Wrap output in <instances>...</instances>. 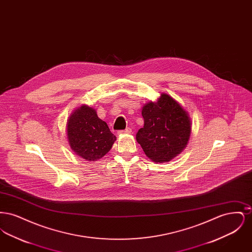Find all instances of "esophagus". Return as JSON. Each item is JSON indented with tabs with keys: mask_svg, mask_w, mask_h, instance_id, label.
Returning a JSON list of instances; mask_svg holds the SVG:
<instances>
[{
	"mask_svg": "<svg viewBox=\"0 0 252 252\" xmlns=\"http://www.w3.org/2000/svg\"><path fill=\"white\" fill-rule=\"evenodd\" d=\"M131 133V128L129 127H126L125 130H121L118 132V134H130Z\"/></svg>",
	"mask_w": 252,
	"mask_h": 252,
	"instance_id": "34e87169",
	"label": "esophagus"
}]
</instances>
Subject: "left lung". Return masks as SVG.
<instances>
[{"label":"left lung","mask_w":252,"mask_h":252,"mask_svg":"<svg viewBox=\"0 0 252 252\" xmlns=\"http://www.w3.org/2000/svg\"><path fill=\"white\" fill-rule=\"evenodd\" d=\"M144 127L136 135L144 154L154 162H168L187 146L191 132V117L184 108L167 94L146 103L142 108Z\"/></svg>","instance_id":"obj_1"}]
</instances>
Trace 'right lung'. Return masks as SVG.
I'll use <instances>...</instances> for the list:
<instances>
[{
    "instance_id": "add662e5",
    "label": "right lung",
    "mask_w": 252,
    "mask_h": 252,
    "mask_svg": "<svg viewBox=\"0 0 252 252\" xmlns=\"http://www.w3.org/2000/svg\"><path fill=\"white\" fill-rule=\"evenodd\" d=\"M66 135L72 152L89 161L103 158L116 141L107 123L101 120L95 109L88 105L72 111L67 121Z\"/></svg>"
}]
</instances>
